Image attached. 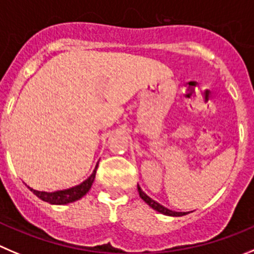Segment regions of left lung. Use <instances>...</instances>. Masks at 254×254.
<instances>
[{
  "mask_svg": "<svg viewBox=\"0 0 254 254\" xmlns=\"http://www.w3.org/2000/svg\"><path fill=\"white\" fill-rule=\"evenodd\" d=\"M137 188H138L139 197H141L149 207H152L154 211L159 212V213H162V214H166V216H172V217H180V216H185V214H187V212H175V211H171V209L166 208L165 206H162V204H159L158 202L153 201L151 197H148V195H147L146 193L142 190V188L139 187V186H137Z\"/></svg>",
  "mask_w": 254,
  "mask_h": 254,
  "instance_id": "left-lung-1",
  "label": "left lung"
}]
</instances>
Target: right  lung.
<instances>
[{"label": "right lung", "instance_id": "right-lung-1", "mask_svg": "<svg viewBox=\"0 0 254 254\" xmlns=\"http://www.w3.org/2000/svg\"><path fill=\"white\" fill-rule=\"evenodd\" d=\"M98 167V162L97 165H96L95 170H93L92 175L89 176L86 181L81 183L78 186H74V187L68 188V190H56V192H41V190H36L33 188H30L31 192L35 193L38 198H41L42 201L48 202L51 204H67L71 203V202L78 201L79 198L83 197L91 187H92V183L95 181L96 177V171H97Z\"/></svg>", "mask_w": 254, "mask_h": 254}]
</instances>
